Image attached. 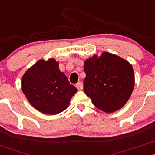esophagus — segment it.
<instances>
[{
	"mask_svg": "<svg viewBox=\"0 0 155 155\" xmlns=\"http://www.w3.org/2000/svg\"><path fill=\"white\" fill-rule=\"evenodd\" d=\"M76 87H77V89H78V90L81 91V90H82V89H83V87H84V85H83L82 82H81V81H80V82H78V84H76Z\"/></svg>",
	"mask_w": 155,
	"mask_h": 155,
	"instance_id": "1",
	"label": "esophagus"
}]
</instances>
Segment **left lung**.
<instances>
[{
  "instance_id": "1",
  "label": "left lung",
  "mask_w": 155,
  "mask_h": 155,
  "mask_svg": "<svg viewBox=\"0 0 155 155\" xmlns=\"http://www.w3.org/2000/svg\"><path fill=\"white\" fill-rule=\"evenodd\" d=\"M84 91L101 111L120 109L130 98L134 86L131 64L116 54L104 51L84 61Z\"/></svg>"
}]
</instances>
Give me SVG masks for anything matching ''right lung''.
Wrapping results in <instances>:
<instances>
[{"label": "right lung", "instance_id": "1", "mask_svg": "<svg viewBox=\"0 0 155 155\" xmlns=\"http://www.w3.org/2000/svg\"><path fill=\"white\" fill-rule=\"evenodd\" d=\"M21 89L31 106L46 114H57L67 109L78 91L59 69L54 58L41 59L27 69L21 80Z\"/></svg>", "mask_w": 155, "mask_h": 155}]
</instances>
